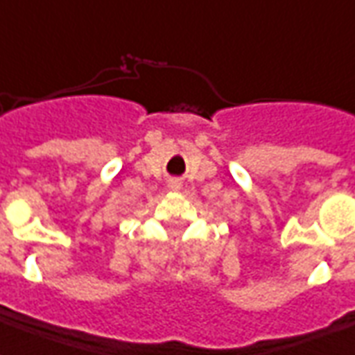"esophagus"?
Wrapping results in <instances>:
<instances>
[{"instance_id":"obj_1","label":"esophagus","mask_w":355,"mask_h":355,"mask_svg":"<svg viewBox=\"0 0 355 355\" xmlns=\"http://www.w3.org/2000/svg\"><path fill=\"white\" fill-rule=\"evenodd\" d=\"M168 187H171L172 190H180L181 189L180 180H171V181H168Z\"/></svg>"}]
</instances>
